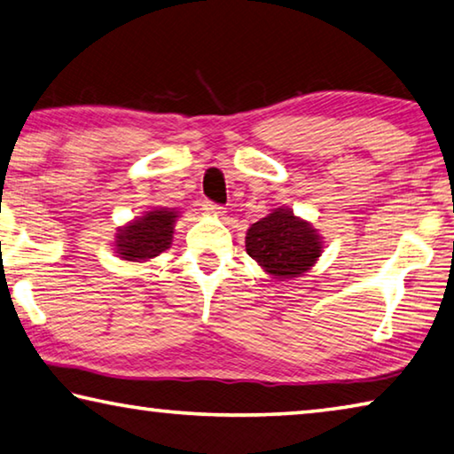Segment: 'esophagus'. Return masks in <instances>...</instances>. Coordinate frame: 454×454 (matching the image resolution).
Here are the masks:
<instances>
[{
  "mask_svg": "<svg viewBox=\"0 0 454 454\" xmlns=\"http://www.w3.org/2000/svg\"><path fill=\"white\" fill-rule=\"evenodd\" d=\"M204 210L210 212V214H215V215H222V214H224L226 207L220 206V204H214V201H210V200H206L204 201Z\"/></svg>",
  "mask_w": 454,
  "mask_h": 454,
  "instance_id": "obj_1",
  "label": "esophagus"
}]
</instances>
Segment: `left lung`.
<instances>
[{
	"mask_svg": "<svg viewBox=\"0 0 454 454\" xmlns=\"http://www.w3.org/2000/svg\"><path fill=\"white\" fill-rule=\"evenodd\" d=\"M247 253L277 278H293L311 269L321 254V239L311 224L278 207L247 232Z\"/></svg>",
	"mask_w": 454,
	"mask_h": 454,
	"instance_id": "obj_1",
	"label": "left lung"
}]
</instances>
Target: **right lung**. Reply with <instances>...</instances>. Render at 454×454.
I'll return each mask as SVG.
<instances>
[{"label":"right lung","instance_id":"obj_1","mask_svg":"<svg viewBox=\"0 0 454 454\" xmlns=\"http://www.w3.org/2000/svg\"><path fill=\"white\" fill-rule=\"evenodd\" d=\"M176 212L161 207V210L147 212L131 224L121 228L117 236V253L125 261H147L160 256L169 248L174 239Z\"/></svg>","mask_w":454,"mask_h":454}]
</instances>
